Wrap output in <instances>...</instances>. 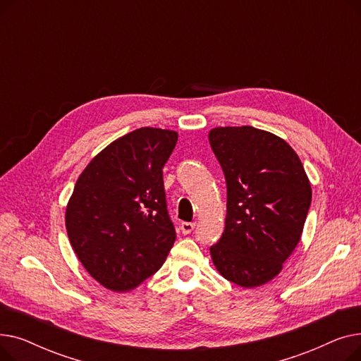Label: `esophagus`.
<instances>
[{"label": "esophagus", "mask_w": 361, "mask_h": 361, "mask_svg": "<svg viewBox=\"0 0 361 361\" xmlns=\"http://www.w3.org/2000/svg\"><path fill=\"white\" fill-rule=\"evenodd\" d=\"M195 226H196V222H183L180 225V230L183 234H190L195 230Z\"/></svg>", "instance_id": "1"}]
</instances>
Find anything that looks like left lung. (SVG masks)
Segmentation results:
<instances>
[{
    "instance_id": "1",
    "label": "left lung",
    "mask_w": 361,
    "mask_h": 361,
    "mask_svg": "<svg viewBox=\"0 0 361 361\" xmlns=\"http://www.w3.org/2000/svg\"><path fill=\"white\" fill-rule=\"evenodd\" d=\"M209 143L226 183L222 237L211 247L218 272L240 287L274 279L300 241L312 187L294 149L250 126L216 127Z\"/></svg>"
}]
</instances>
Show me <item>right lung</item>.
<instances>
[{
    "label": "right lung",
    "mask_w": 361,
    "mask_h": 361,
    "mask_svg": "<svg viewBox=\"0 0 361 361\" xmlns=\"http://www.w3.org/2000/svg\"><path fill=\"white\" fill-rule=\"evenodd\" d=\"M177 140L173 130L137 128L99 152L74 185L66 211L71 247L108 290L136 288L173 247L162 168Z\"/></svg>",
    "instance_id": "add662e5"
}]
</instances>
